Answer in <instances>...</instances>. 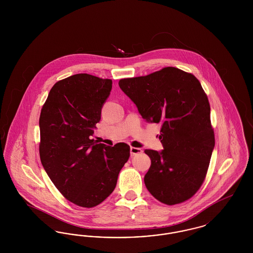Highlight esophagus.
I'll return each mask as SVG.
<instances>
[{"label":"esophagus","mask_w":253,"mask_h":253,"mask_svg":"<svg viewBox=\"0 0 253 253\" xmlns=\"http://www.w3.org/2000/svg\"><path fill=\"white\" fill-rule=\"evenodd\" d=\"M130 152H131V156L133 157V156H136V155H139V154H141L143 151H142V149H140V148L131 147V149H130Z\"/></svg>","instance_id":"34e87169"}]
</instances>
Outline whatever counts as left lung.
<instances>
[{"mask_svg": "<svg viewBox=\"0 0 253 253\" xmlns=\"http://www.w3.org/2000/svg\"><path fill=\"white\" fill-rule=\"evenodd\" d=\"M121 90L149 123H161L163 150H145L151 167L146 188L158 201L179 204L201 187L214 148L211 107L199 81L190 73L165 67L144 77L122 79Z\"/></svg>", "mask_w": 253, "mask_h": 253, "instance_id": "1", "label": "left lung"}]
</instances>
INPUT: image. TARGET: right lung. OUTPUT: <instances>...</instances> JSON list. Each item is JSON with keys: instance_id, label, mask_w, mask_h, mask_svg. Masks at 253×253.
I'll use <instances>...</instances> for the list:
<instances>
[{"instance_id": "1", "label": "right lung", "mask_w": 253, "mask_h": 253, "mask_svg": "<svg viewBox=\"0 0 253 253\" xmlns=\"http://www.w3.org/2000/svg\"><path fill=\"white\" fill-rule=\"evenodd\" d=\"M112 81L76 74L51 88L40 116V157L60 193L74 204L93 208L116 188L130 147L92 138Z\"/></svg>"}]
</instances>
